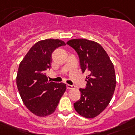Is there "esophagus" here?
<instances>
[{
    "label": "esophagus",
    "mask_w": 135,
    "mask_h": 135,
    "mask_svg": "<svg viewBox=\"0 0 135 135\" xmlns=\"http://www.w3.org/2000/svg\"><path fill=\"white\" fill-rule=\"evenodd\" d=\"M66 88H67L68 90H70V89L75 88V86L70 85V84H67V85H66Z\"/></svg>",
    "instance_id": "34e87169"
}]
</instances>
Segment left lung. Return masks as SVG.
I'll return each instance as SVG.
<instances>
[{"mask_svg":"<svg viewBox=\"0 0 135 135\" xmlns=\"http://www.w3.org/2000/svg\"><path fill=\"white\" fill-rule=\"evenodd\" d=\"M67 44L77 52L83 73H88L86 86L79 89L81 97L74 103V108L80 116L93 118L106 109L112 99L116 84L114 65L98 43L73 39Z\"/></svg>","mask_w":135,"mask_h":135,"instance_id":"obj_1","label":"left lung"}]
</instances>
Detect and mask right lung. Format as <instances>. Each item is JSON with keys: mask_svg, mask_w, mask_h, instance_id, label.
I'll return each instance as SVG.
<instances>
[{"mask_svg": "<svg viewBox=\"0 0 135 135\" xmlns=\"http://www.w3.org/2000/svg\"><path fill=\"white\" fill-rule=\"evenodd\" d=\"M66 45L60 40L47 39L34 44L19 64L16 83L23 103L40 117L53 113L66 91V84L49 82L45 73L51 68L52 52Z\"/></svg>", "mask_w": 135, "mask_h": 135, "instance_id": "right-lung-1", "label": "right lung"}]
</instances>
